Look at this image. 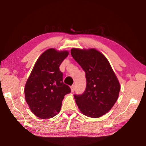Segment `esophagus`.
Returning a JSON list of instances; mask_svg holds the SVG:
<instances>
[{"label": "esophagus", "mask_w": 146, "mask_h": 146, "mask_svg": "<svg viewBox=\"0 0 146 146\" xmlns=\"http://www.w3.org/2000/svg\"><path fill=\"white\" fill-rule=\"evenodd\" d=\"M75 85H73V86H71V92H74V91H75Z\"/></svg>", "instance_id": "obj_1"}]
</instances>
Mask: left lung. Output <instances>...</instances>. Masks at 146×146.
Listing matches in <instances>:
<instances>
[{
  "label": "left lung",
  "instance_id": "left-lung-1",
  "mask_svg": "<svg viewBox=\"0 0 146 146\" xmlns=\"http://www.w3.org/2000/svg\"><path fill=\"white\" fill-rule=\"evenodd\" d=\"M71 54L86 73L84 92L74 95L76 105L87 117H100L118 99L119 82L108 59L97 49L73 48Z\"/></svg>",
  "mask_w": 146,
  "mask_h": 146
}]
</instances>
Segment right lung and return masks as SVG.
<instances>
[{"label": "right lung", "instance_id": "obj_1", "mask_svg": "<svg viewBox=\"0 0 146 146\" xmlns=\"http://www.w3.org/2000/svg\"><path fill=\"white\" fill-rule=\"evenodd\" d=\"M68 54L67 51L48 49L35 64L24 93L29 109L36 117L42 119L55 117L60 112L64 96L71 93L69 86L63 82V73L59 70Z\"/></svg>", "mask_w": 146, "mask_h": 146}]
</instances>
